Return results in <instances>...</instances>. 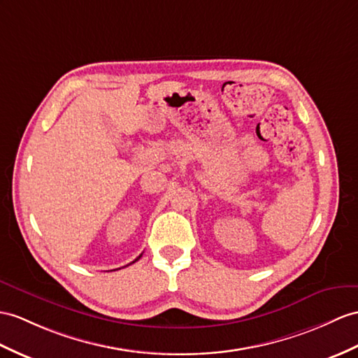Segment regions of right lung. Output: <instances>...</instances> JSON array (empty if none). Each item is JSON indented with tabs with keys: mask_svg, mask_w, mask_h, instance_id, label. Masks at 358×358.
<instances>
[{
	"mask_svg": "<svg viewBox=\"0 0 358 358\" xmlns=\"http://www.w3.org/2000/svg\"><path fill=\"white\" fill-rule=\"evenodd\" d=\"M141 257H143V254H141V255H139V257H138V258H136L135 261H138V259H139V258H141ZM135 261H132V263H135Z\"/></svg>",
	"mask_w": 358,
	"mask_h": 358,
	"instance_id": "1",
	"label": "right lung"
}]
</instances>
